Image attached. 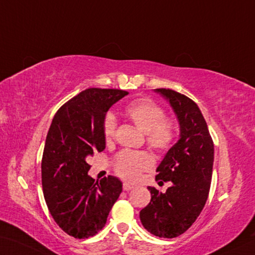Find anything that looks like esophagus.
<instances>
[{
	"instance_id": "esophagus-1",
	"label": "esophagus",
	"mask_w": 255,
	"mask_h": 255,
	"mask_svg": "<svg viewBox=\"0 0 255 255\" xmlns=\"http://www.w3.org/2000/svg\"><path fill=\"white\" fill-rule=\"evenodd\" d=\"M133 188H134V187H133V186L130 185V184H128V182H124V184H123V190H125V191L132 190Z\"/></svg>"
}]
</instances>
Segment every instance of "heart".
Masks as SVG:
<instances>
[{"label": "heart", "instance_id": "obj_1", "mask_svg": "<svg viewBox=\"0 0 255 255\" xmlns=\"http://www.w3.org/2000/svg\"><path fill=\"white\" fill-rule=\"evenodd\" d=\"M125 115L131 122L145 133V140L151 148L167 151L172 146L177 136V124L166 118V111L151 98H140L125 107ZM116 119L107 114L103 122V133L106 142L114 139L116 133ZM116 175L124 180L136 182L142 173L153 166V160L146 152L122 151L116 155L113 162Z\"/></svg>", "mask_w": 255, "mask_h": 255}]
</instances>
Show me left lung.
Listing matches in <instances>:
<instances>
[{
    "mask_svg": "<svg viewBox=\"0 0 255 255\" xmlns=\"http://www.w3.org/2000/svg\"><path fill=\"white\" fill-rule=\"evenodd\" d=\"M167 98L180 124V139L157 168L155 179L171 181L166 193L148 187L149 205L140 212L144 229L159 238L181 235L197 220L212 182L214 142L196 103L172 89L157 88ZM161 182V181H160Z\"/></svg>",
    "mask_w": 255,
    "mask_h": 255,
    "instance_id": "1",
    "label": "left lung"
}]
</instances>
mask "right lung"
I'll return each instance as SVG.
<instances>
[{"instance_id":"1","label":"right lung","mask_w":255,"mask_h":255,"mask_svg":"<svg viewBox=\"0 0 255 255\" xmlns=\"http://www.w3.org/2000/svg\"><path fill=\"white\" fill-rule=\"evenodd\" d=\"M128 94L87 88L65 103L52 119L41 160L43 196L57 225L75 239L97 234L122 193L116 177L100 181L89 177L86 159L105 149L106 112Z\"/></svg>"}]
</instances>
